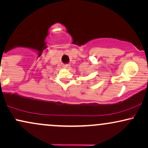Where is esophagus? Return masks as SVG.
Listing matches in <instances>:
<instances>
[{
    "label": "esophagus",
    "instance_id": "esophagus-1",
    "mask_svg": "<svg viewBox=\"0 0 148 148\" xmlns=\"http://www.w3.org/2000/svg\"><path fill=\"white\" fill-rule=\"evenodd\" d=\"M63 68H64L65 69H69L70 68V65H69V64H65V65H63Z\"/></svg>",
    "mask_w": 148,
    "mask_h": 148
}]
</instances>
